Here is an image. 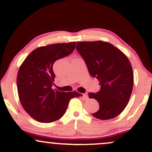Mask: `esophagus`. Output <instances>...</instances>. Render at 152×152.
<instances>
[{"mask_svg":"<svg viewBox=\"0 0 152 152\" xmlns=\"http://www.w3.org/2000/svg\"><path fill=\"white\" fill-rule=\"evenodd\" d=\"M81 96L83 99H85V100H88V95H87V94H81Z\"/></svg>","mask_w":152,"mask_h":152,"instance_id":"esophagus-1","label":"esophagus"}]
</instances>
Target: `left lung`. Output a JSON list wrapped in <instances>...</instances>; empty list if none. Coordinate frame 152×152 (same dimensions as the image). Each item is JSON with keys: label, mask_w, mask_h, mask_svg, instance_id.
<instances>
[{"label": "left lung", "mask_w": 152, "mask_h": 152, "mask_svg": "<svg viewBox=\"0 0 152 152\" xmlns=\"http://www.w3.org/2000/svg\"><path fill=\"white\" fill-rule=\"evenodd\" d=\"M76 48L101 86L99 92L88 94L99 104L98 111L92 115L102 120L116 117L126 106L133 88V70L128 58L114 45L102 41H80Z\"/></svg>", "instance_id": "obj_1"}]
</instances>
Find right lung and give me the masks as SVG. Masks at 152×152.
I'll list each match as a JSON object with an SVG mask.
<instances>
[{"label":"right lung","instance_id":"1","mask_svg":"<svg viewBox=\"0 0 152 152\" xmlns=\"http://www.w3.org/2000/svg\"><path fill=\"white\" fill-rule=\"evenodd\" d=\"M76 42L41 46L26 57L18 70L17 88L23 107L33 118L43 123L57 121L65 114L69 101L81 96L76 91L52 89L56 61L74 51Z\"/></svg>","mask_w":152,"mask_h":152}]
</instances>
